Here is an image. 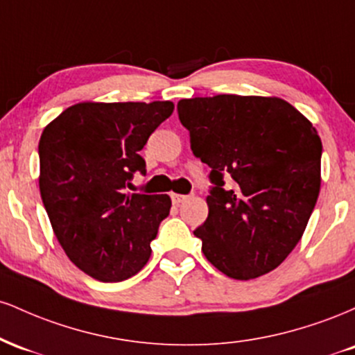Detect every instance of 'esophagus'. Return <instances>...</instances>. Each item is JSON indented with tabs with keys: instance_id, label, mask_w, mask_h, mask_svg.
Instances as JSON below:
<instances>
[{
	"instance_id": "1",
	"label": "esophagus",
	"mask_w": 355,
	"mask_h": 355,
	"mask_svg": "<svg viewBox=\"0 0 355 355\" xmlns=\"http://www.w3.org/2000/svg\"><path fill=\"white\" fill-rule=\"evenodd\" d=\"M183 200H187V195H182V193H172V202L175 205H180Z\"/></svg>"
}]
</instances>
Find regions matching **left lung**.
I'll use <instances>...</instances> for the list:
<instances>
[{"instance_id": "8db88e82", "label": "left lung", "mask_w": 355, "mask_h": 355, "mask_svg": "<svg viewBox=\"0 0 355 355\" xmlns=\"http://www.w3.org/2000/svg\"><path fill=\"white\" fill-rule=\"evenodd\" d=\"M191 152L210 166L209 217L193 232L207 260L235 280L274 270L302 237L320 190L322 141L285 100H180Z\"/></svg>"}]
</instances>
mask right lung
I'll use <instances>...</instances> for the list:
<instances>
[{
	"mask_svg": "<svg viewBox=\"0 0 355 355\" xmlns=\"http://www.w3.org/2000/svg\"><path fill=\"white\" fill-rule=\"evenodd\" d=\"M172 112V101L78 103L43 130V205L64 254L93 279L121 282L148 262L172 200L128 189L146 173L140 150Z\"/></svg>",
	"mask_w": 355,
	"mask_h": 355,
	"instance_id": "1",
	"label": "right lung"
}]
</instances>
